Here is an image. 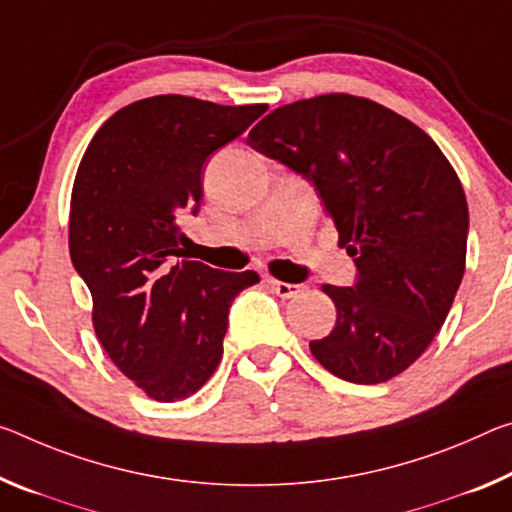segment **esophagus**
Here are the masks:
<instances>
[{
    "mask_svg": "<svg viewBox=\"0 0 512 512\" xmlns=\"http://www.w3.org/2000/svg\"><path fill=\"white\" fill-rule=\"evenodd\" d=\"M266 285H269V289L273 291V294H278L280 298H291V296H296V294H300V291H303V287L300 285H289V282H280V280H266Z\"/></svg>",
    "mask_w": 512,
    "mask_h": 512,
    "instance_id": "34e87169",
    "label": "esophagus"
}]
</instances>
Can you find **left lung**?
<instances>
[{"mask_svg": "<svg viewBox=\"0 0 512 512\" xmlns=\"http://www.w3.org/2000/svg\"><path fill=\"white\" fill-rule=\"evenodd\" d=\"M248 145L314 184L358 266L355 287H321L337 323L310 342L316 362L358 385L399 376L440 332L465 273L469 212L449 159L408 118L348 93L273 109Z\"/></svg>", "mask_w": 512, "mask_h": 512, "instance_id": "obj_1", "label": "left lung"}]
</instances>
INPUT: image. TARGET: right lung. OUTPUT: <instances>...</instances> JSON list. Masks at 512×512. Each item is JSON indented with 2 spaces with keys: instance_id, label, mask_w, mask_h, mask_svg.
<instances>
[{
  "instance_id": "obj_1",
  "label": "right lung",
  "mask_w": 512,
  "mask_h": 512,
  "mask_svg": "<svg viewBox=\"0 0 512 512\" xmlns=\"http://www.w3.org/2000/svg\"><path fill=\"white\" fill-rule=\"evenodd\" d=\"M266 104L225 107L186 95L132 102L97 129L77 168L68 246L93 296V328L111 362L159 403L212 378L227 312L255 271L175 259L177 216L198 212L202 164L255 123Z\"/></svg>"
}]
</instances>
